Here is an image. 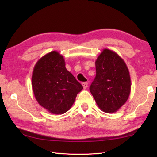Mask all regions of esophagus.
<instances>
[{"mask_svg":"<svg viewBox=\"0 0 157 157\" xmlns=\"http://www.w3.org/2000/svg\"><path fill=\"white\" fill-rule=\"evenodd\" d=\"M82 86H83V88H84V89H86L88 87V82H83Z\"/></svg>","mask_w":157,"mask_h":157,"instance_id":"obj_1","label":"esophagus"}]
</instances>
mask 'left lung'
<instances>
[{"instance_id":"1","label":"left lung","mask_w":157,"mask_h":157,"mask_svg":"<svg viewBox=\"0 0 157 157\" xmlns=\"http://www.w3.org/2000/svg\"><path fill=\"white\" fill-rule=\"evenodd\" d=\"M96 77L90 91L103 112L117 111L128 101L131 79L125 61L114 51H103L95 62Z\"/></svg>"}]
</instances>
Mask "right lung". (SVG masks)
<instances>
[{
  "label": "right lung",
  "mask_w": 157,
  "mask_h": 157,
  "mask_svg": "<svg viewBox=\"0 0 157 157\" xmlns=\"http://www.w3.org/2000/svg\"><path fill=\"white\" fill-rule=\"evenodd\" d=\"M32 86L36 101L55 115L71 107L83 86L67 70L63 56L52 51L40 59L33 69Z\"/></svg>",
  "instance_id": "right-lung-1"
}]
</instances>
